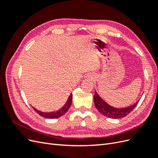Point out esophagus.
I'll return each instance as SVG.
<instances>
[{"label":"esophagus","instance_id":"obj_1","mask_svg":"<svg viewBox=\"0 0 158 158\" xmlns=\"http://www.w3.org/2000/svg\"><path fill=\"white\" fill-rule=\"evenodd\" d=\"M88 76H90V77H91V75H88Z\"/></svg>","mask_w":158,"mask_h":158}]
</instances>
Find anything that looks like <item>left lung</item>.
Wrapping results in <instances>:
<instances>
[{
	"mask_svg": "<svg viewBox=\"0 0 158 158\" xmlns=\"http://www.w3.org/2000/svg\"><path fill=\"white\" fill-rule=\"evenodd\" d=\"M95 106L98 110L99 112L102 114L103 116L112 118H121L131 113L136 107L138 102L125 108H117L110 106L107 102L99 96L98 94L95 91V95L94 97Z\"/></svg>",
	"mask_w": 158,
	"mask_h": 158,
	"instance_id": "obj_1",
	"label": "left lung"
}]
</instances>
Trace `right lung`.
<instances>
[{
	"instance_id": "1",
	"label": "right lung",
	"mask_w": 158,
	"mask_h": 158,
	"mask_svg": "<svg viewBox=\"0 0 158 158\" xmlns=\"http://www.w3.org/2000/svg\"><path fill=\"white\" fill-rule=\"evenodd\" d=\"M72 101H73V94H70L69 95V97L68 98L67 102L64 105V106L58 110L57 111H54V112H50V113H47V112H42L41 111H39L35 107H33V109H34V111H36L38 114L41 115L43 117L47 118H59L61 116L64 115V114L69 111V108L71 106L72 104Z\"/></svg>"
}]
</instances>
